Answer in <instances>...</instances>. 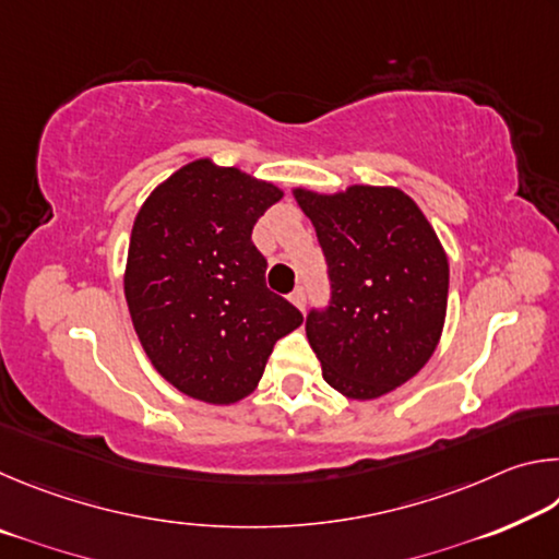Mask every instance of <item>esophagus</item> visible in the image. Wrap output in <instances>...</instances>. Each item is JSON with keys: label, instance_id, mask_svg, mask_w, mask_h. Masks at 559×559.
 Masks as SVG:
<instances>
[{"label": "esophagus", "instance_id": "1", "mask_svg": "<svg viewBox=\"0 0 559 559\" xmlns=\"http://www.w3.org/2000/svg\"><path fill=\"white\" fill-rule=\"evenodd\" d=\"M306 298H308V296H306V288H302V286H298L296 290L290 293V300L296 302V306H298L300 310H306Z\"/></svg>", "mask_w": 559, "mask_h": 559}]
</instances>
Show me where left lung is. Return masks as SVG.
Segmentation results:
<instances>
[{
  "instance_id": "obj_1",
  "label": "left lung",
  "mask_w": 559,
  "mask_h": 559,
  "mask_svg": "<svg viewBox=\"0 0 559 559\" xmlns=\"http://www.w3.org/2000/svg\"><path fill=\"white\" fill-rule=\"evenodd\" d=\"M293 194L316 226L330 278V302L306 318L308 343L333 390L377 400L412 380L437 349L449 300L447 253L402 189Z\"/></svg>"
}]
</instances>
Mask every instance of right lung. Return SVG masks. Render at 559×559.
I'll return each mask as SVG.
<instances>
[{
  "instance_id": "1",
  "label": "right lung",
  "mask_w": 559,
  "mask_h": 559,
  "mask_svg": "<svg viewBox=\"0 0 559 559\" xmlns=\"http://www.w3.org/2000/svg\"><path fill=\"white\" fill-rule=\"evenodd\" d=\"M283 197L236 167L197 159L159 185L130 234L126 300L155 370L179 392L234 404L257 390L273 345L302 323L266 288L253 246L259 216Z\"/></svg>"
}]
</instances>
